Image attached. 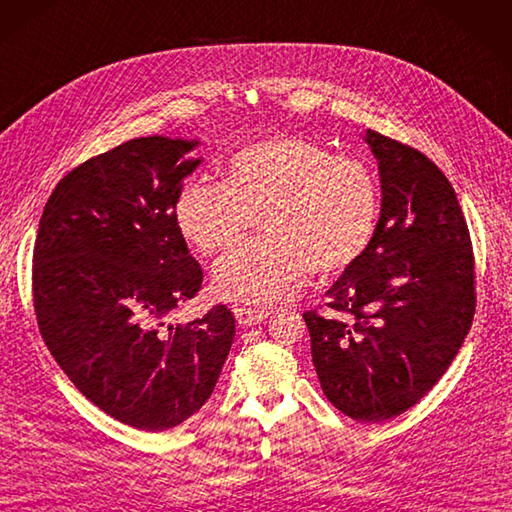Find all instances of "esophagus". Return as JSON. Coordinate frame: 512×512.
<instances>
[{
  "label": "esophagus",
  "instance_id": "34e87169",
  "mask_svg": "<svg viewBox=\"0 0 512 512\" xmlns=\"http://www.w3.org/2000/svg\"><path fill=\"white\" fill-rule=\"evenodd\" d=\"M233 316L238 320L240 326H255L259 322H264L270 313L264 309H251V307H235Z\"/></svg>",
  "mask_w": 512,
  "mask_h": 512
}]
</instances>
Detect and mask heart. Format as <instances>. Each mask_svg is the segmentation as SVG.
I'll return each mask as SVG.
<instances>
[{"mask_svg": "<svg viewBox=\"0 0 512 512\" xmlns=\"http://www.w3.org/2000/svg\"><path fill=\"white\" fill-rule=\"evenodd\" d=\"M259 218L268 235L240 244L214 268L222 298L272 305L313 268H350L376 231V179L316 140L279 136L233 153L225 181L183 183L175 201L177 229L203 257L238 244Z\"/></svg>", "mask_w": 512, "mask_h": 512, "instance_id": "1", "label": "heart"}]
</instances>
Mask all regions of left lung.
Listing matches in <instances>:
<instances>
[{"label":"left lung","instance_id":"obj_1","mask_svg":"<svg viewBox=\"0 0 512 512\" xmlns=\"http://www.w3.org/2000/svg\"><path fill=\"white\" fill-rule=\"evenodd\" d=\"M381 218L365 253L324 294L346 320L305 313L324 396L357 422H385L437 385L476 311L469 229L448 177L424 153L368 129Z\"/></svg>","mask_w":512,"mask_h":512}]
</instances>
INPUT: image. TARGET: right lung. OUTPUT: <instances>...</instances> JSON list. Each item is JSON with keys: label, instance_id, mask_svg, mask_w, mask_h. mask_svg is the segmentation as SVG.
<instances>
[{"label": "right lung", "instance_id": "add662e5", "mask_svg": "<svg viewBox=\"0 0 512 512\" xmlns=\"http://www.w3.org/2000/svg\"><path fill=\"white\" fill-rule=\"evenodd\" d=\"M199 140L119 144L62 177L34 244L38 329L71 383L103 413L147 430L186 422L212 396L233 344L225 305L188 324L173 311L203 270L175 222Z\"/></svg>", "mask_w": 512, "mask_h": 512}]
</instances>
